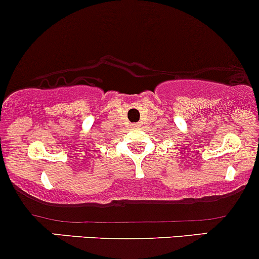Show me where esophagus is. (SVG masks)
Here are the masks:
<instances>
[{
  "label": "esophagus",
  "instance_id": "34e87169",
  "mask_svg": "<svg viewBox=\"0 0 259 259\" xmlns=\"http://www.w3.org/2000/svg\"><path fill=\"white\" fill-rule=\"evenodd\" d=\"M133 126H134V127H138V126H139V124H133Z\"/></svg>",
  "mask_w": 259,
  "mask_h": 259
}]
</instances>
